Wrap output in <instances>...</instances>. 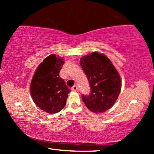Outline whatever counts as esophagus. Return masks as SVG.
<instances>
[{"instance_id": "obj_1", "label": "esophagus", "mask_w": 154, "mask_h": 154, "mask_svg": "<svg viewBox=\"0 0 154 154\" xmlns=\"http://www.w3.org/2000/svg\"><path fill=\"white\" fill-rule=\"evenodd\" d=\"M77 90H78V87L77 86V85H74V86L72 87V88H71V90L74 91V92H75V91H77Z\"/></svg>"}]
</instances>
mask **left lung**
Listing matches in <instances>:
<instances>
[{
  "instance_id": "left-lung-1",
  "label": "left lung",
  "mask_w": 154,
  "mask_h": 154,
  "mask_svg": "<svg viewBox=\"0 0 154 154\" xmlns=\"http://www.w3.org/2000/svg\"><path fill=\"white\" fill-rule=\"evenodd\" d=\"M80 64L91 87L90 95H82L83 103L94 113H103L113 106L120 93L118 72L107 57L96 51L83 56Z\"/></svg>"
}]
</instances>
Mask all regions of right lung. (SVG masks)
I'll list each match as a JSON object with an SVG mask.
<instances>
[{
	"label": "right lung",
	"instance_id": "right-lung-1",
	"mask_svg": "<svg viewBox=\"0 0 154 154\" xmlns=\"http://www.w3.org/2000/svg\"><path fill=\"white\" fill-rule=\"evenodd\" d=\"M64 59L55 54L47 57L38 65L31 81L30 91L36 105L48 113H56L64 107L70 89L59 72Z\"/></svg>",
	"mask_w": 154,
	"mask_h": 154
}]
</instances>
